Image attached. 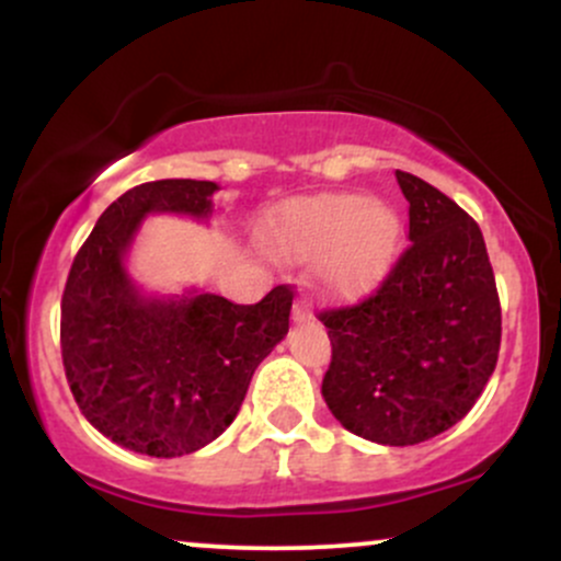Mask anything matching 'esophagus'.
Here are the masks:
<instances>
[{
  "label": "esophagus",
  "mask_w": 561,
  "mask_h": 561,
  "mask_svg": "<svg viewBox=\"0 0 561 561\" xmlns=\"http://www.w3.org/2000/svg\"><path fill=\"white\" fill-rule=\"evenodd\" d=\"M313 319V311L311 306H308V300H295V308H293V321L295 324H306V321Z\"/></svg>",
  "instance_id": "esophagus-1"
}]
</instances>
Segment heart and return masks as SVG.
<instances>
[{
  "label": "heart",
  "mask_w": 561,
  "mask_h": 561,
  "mask_svg": "<svg viewBox=\"0 0 561 561\" xmlns=\"http://www.w3.org/2000/svg\"><path fill=\"white\" fill-rule=\"evenodd\" d=\"M398 218L362 195H321L282 208L274 240L287 255H324V282L340 295L358 293L379 279L398 244Z\"/></svg>",
  "instance_id": "heart-1"
}]
</instances>
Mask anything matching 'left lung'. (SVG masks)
Returning <instances> with one entry per match:
<instances>
[{"label": "left lung", "mask_w": 561, "mask_h": 561, "mask_svg": "<svg viewBox=\"0 0 561 561\" xmlns=\"http://www.w3.org/2000/svg\"><path fill=\"white\" fill-rule=\"evenodd\" d=\"M396 179L411 244L369 298L319 313L332 343L321 396L353 435L416 446L478 403L499 362L501 302L478 221L414 173Z\"/></svg>", "instance_id": "left-lung-1"}]
</instances>
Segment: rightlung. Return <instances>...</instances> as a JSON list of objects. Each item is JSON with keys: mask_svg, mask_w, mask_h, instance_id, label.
<instances>
[{"mask_svg": "<svg viewBox=\"0 0 561 561\" xmlns=\"http://www.w3.org/2000/svg\"><path fill=\"white\" fill-rule=\"evenodd\" d=\"M216 190L195 179L128 190L94 224L62 289V366L81 414L113 443L156 459L216 440L289 330V285L237 306L210 293L145 298L128 279L124 255L141 218H208Z\"/></svg>", "mask_w": 561, "mask_h": 561, "instance_id": "right-lung-1", "label": "right lung"}]
</instances>
